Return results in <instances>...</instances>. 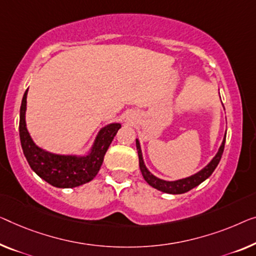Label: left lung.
Masks as SVG:
<instances>
[{
    "mask_svg": "<svg viewBox=\"0 0 256 256\" xmlns=\"http://www.w3.org/2000/svg\"><path fill=\"white\" fill-rule=\"evenodd\" d=\"M226 134L224 136V139L222 141L220 147L218 148V152H216V155L214 156L212 161L209 162L208 164L204 168V169H201L199 172L194 174H192V176L182 178V179H178V180H172V182L164 180V179L156 177L150 172V170L147 169L146 166H144V162L140 142L138 139H136V150H138V155H139V166H140L141 174H142V177L144 178V180H146L148 184L152 186V188L161 190V192L169 193V194H182V193L188 192L190 190H192L196 188V186L200 185L202 182H204L208 177L212 176L214 170H215L216 166H218L220 158H222V154L224 150V144H226Z\"/></svg>",
    "mask_w": 256,
    "mask_h": 256,
    "instance_id": "obj_1",
    "label": "left lung"
}]
</instances>
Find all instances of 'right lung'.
Instances as JSON below:
<instances>
[{
    "label": "right lung",
    "instance_id": "obj_1",
    "mask_svg": "<svg viewBox=\"0 0 256 256\" xmlns=\"http://www.w3.org/2000/svg\"><path fill=\"white\" fill-rule=\"evenodd\" d=\"M28 90H26L22 96L19 114V136L30 169L48 184L60 188H77L90 182L100 170L106 152L122 125L112 123L102 128L86 155L52 154L36 146L26 128Z\"/></svg>",
    "mask_w": 256,
    "mask_h": 256
}]
</instances>
